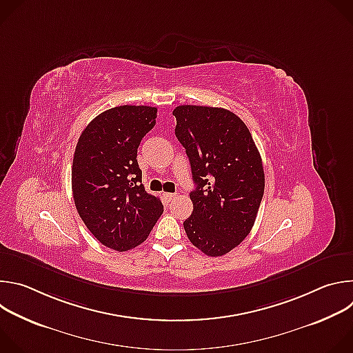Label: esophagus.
<instances>
[{"label":"esophagus","instance_id":"esophagus-1","mask_svg":"<svg viewBox=\"0 0 353 353\" xmlns=\"http://www.w3.org/2000/svg\"><path fill=\"white\" fill-rule=\"evenodd\" d=\"M163 195H165V198H166L168 201H172V199L176 198V194H174V192H166V194H163Z\"/></svg>","mask_w":353,"mask_h":353}]
</instances>
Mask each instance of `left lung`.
Instances as JSON below:
<instances>
[{
  "label": "left lung",
  "instance_id": "1",
  "mask_svg": "<svg viewBox=\"0 0 353 353\" xmlns=\"http://www.w3.org/2000/svg\"><path fill=\"white\" fill-rule=\"evenodd\" d=\"M173 116L196 185L184 230L204 254L221 257L256 222L265 187L260 152L247 125L226 109L183 105Z\"/></svg>",
  "mask_w": 353,
  "mask_h": 353
}]
</instances>
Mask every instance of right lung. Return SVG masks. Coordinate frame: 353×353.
<instances>
[{"label":"right lung","mask_w":353,"mask_h":353,"mask_svg":"<svg viewBox=\"0 0 353 353\" xmlns=\"http://www.w3.org/2000/svg\"><path fill=\"white\" fill-rule=\"evenodd\" d=\"M157 108L119 106L82 131L72 161V196L89 232L106 247L127 251L146 240L163 212L145 191L137 162L142 138L157 123Z\"/></svg>","instance_id":"obj_1"}]
</instances>
